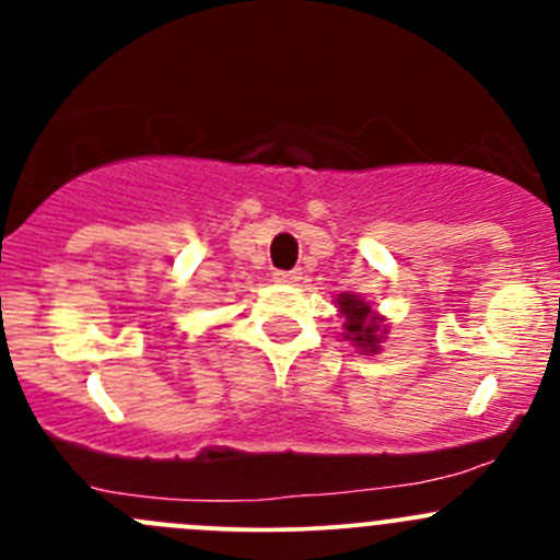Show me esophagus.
<instances>
[{
  "instance_id": "esophagus-1",
  "label": "esophagus",
  "mask_w": 560,
  "mask_h": 560,
  "mask_svg": "<svg viewBox=\"0 0 560 560\" xmlns=\"http://www.w3.org/2000/svg\"><path fill=\"white\" fill-rule=\"evenodd\" d=\"M273 279L281 281V284H298L303 279V273L301 270H276Z\"/></svg>"
}]
</instances>
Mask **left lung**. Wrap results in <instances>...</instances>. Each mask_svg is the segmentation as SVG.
Segmentation results:
<instances>
[{
  "label": "left lung",
  "instance_id": "left-lung-1",
  "mask_svg": "<svg viewBox=\"0 0 560 560\" xmlns=\"http://www.w3.org/2000/svg\"><path fill=\"white\" fill-rule=\"evenodd\" d=\"M338 308H341L343 314V338L347 341H352L354 347H360L363 352H376V347H380V341L385 336V327H382L380 316H374L371 312L369 303L360 301L358 295H338Z\"/></svg>",
  "mask_w": 560,
  "mask_h": 560
}]
</instances>
